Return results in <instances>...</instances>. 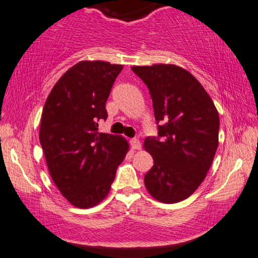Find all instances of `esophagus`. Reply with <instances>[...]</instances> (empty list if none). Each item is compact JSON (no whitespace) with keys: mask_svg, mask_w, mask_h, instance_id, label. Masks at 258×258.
I'll return each instance as SVG.
<instances>
[{"mask_svg":"<svg viewBox=\"0 0 258 258\" xmlns=\"http://www.w3.org/2000/svg\"><path fill=\"white\" fill-rule=\"evenodd\" d=\"M130 144H131V146H132V149H135V150H139L140 149V146H142V144H140V142L138 139H131L130 140Z\"/></svg>","mask_w":258,"mask_h":258,"instance_id":"1","label":"esophagus"}]
</instances>
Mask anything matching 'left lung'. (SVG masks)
<instances>
[{
  "label": "left lung",
  "mask_w": 258,
  "mask_h": 258,
  "mask_svg": "<svg viewBox=\"0 0 258 258\" xmlns=\"http://www.w3.org/2000/svg\"><path fill=\"white\" fill-rule=\"evenodd\" d=\"M149 88L158 137L144 148L153 167L144 177L152 198L176 204L190 197L206 177L218 149L219 114L201 83L172 64L132 67Z\"/></svg>",
  "instance_id": "obj_1"
}]
</instances>
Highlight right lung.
I'll list each match as a JSON object with an SVG mask.
<instances>
[{"label": "right lung", "mask_w": 258, "mask_h": 258, "mask_svg": "<svg viewBox=\"0 0 258 258\" xmlns=\"http://www.w3.org/2000/svg\"><path fill=\"white\" fill-rule=\"evenodd\" d=\"M121 70L108 61H80L58 80L42 109L39 140L48 171L75 207H94L108 195L128 151L125 138L97 132Z\"/></svg>", "instance_id": "right-lung-1"}]
</instances>
